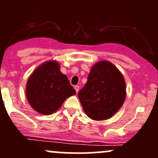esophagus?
Wrapping results in <instances>:
<instances>
[{
    "instance_id": "34e87169",
    "label": "esophagus",
    "mask_w": 158,
    "mask_h": 158,
    "mask_svg": "<svg viewBox=\"0 0 158 158\" xmlns=\"http://www.w3.org/2000/svg\"><path fill=\"white\" fill-rule=\"evenodd\" d=\"M74 89L76 90V92L78 93V91H79V86H78V85H76V86L74 87Z\"/></svg>"
}]
</instances>
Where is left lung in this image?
<instances>
[{
  "mask_svg": "<svg viewBox=\"0 0 158 158\" xmlns=\"http://www.w3.org/2000/svg\"><path fill=\"white\" fill-rule=\"evenodd\" d=\"M78 96L89 118L107 119L122 107L126 97V82L112 63L99 61L92 67L88 81Z\"/></svg>",
  "mask_w": 158,
  "mask_h": 158,
  "instance_id": "obj_1",
  "label": "left lung"
}]
</instances>
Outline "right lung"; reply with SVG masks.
I'll return each instance as SVG.
<instances>
[{"instance_id": "1", "label": "right lung", "mask_w": 158, "mask_h": 158, "mask_svg": "<svg viewBox=\"0 0 158 158\" xmlns=\"http://www.w3.org/2000/svg\"><path fill=\"white\" fill-rule=\"evenodd\" d=\"M26 94L34 110L50 115L60 108L67 98L75 95L76 90L60 71L59 63L49 61L40 65L29 77Z\"/></svg>"}]
</instances>
